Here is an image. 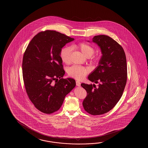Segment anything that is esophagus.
I'll return each instance as SVG.
<instances>
[{
	"label": "esophagus",
	"instance_id": "34e87169",
	"mask_svg": "<svg viewBox=\"0 0 148 148\" xmlns=\"http://www.w3.org/2000/svg\"><path fill=\"white\" fill-rule=\"evenodd\" d=\"M76 86H78V87H80V82L79 81H76Z\"/></svg>",
	"mask_w": 148,
	"mask_h": 148
}]
</instances>
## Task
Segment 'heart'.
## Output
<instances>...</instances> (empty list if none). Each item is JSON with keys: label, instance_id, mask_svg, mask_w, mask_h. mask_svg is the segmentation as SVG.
Here are the masks:
<instances>
[{"label": "heart", "instance_id": "obj_1", "mask_svg": "<svg viewBox=\"0 0 148 148\" xmlns=\"http://www.w3.org/2000/svg\"><path fill=\"white\" fill-rule=\"evenodd\" d=\"M73 47L77 49L82 51L84 55L87 57L92 56L95 53V49L89 44L85 42H79L73 44ZM71 49L69 47H64L61 49L60 53L61 59L63 63L69 64L71 61ZM91 60L93 62H97L99 59L97 57H91ZM89 72L87 68L82 66L74 65L71 66L68 70L69 76L79 80L85 77Z\"/></svg>", "mask_w": 148, "mask_h": 148}]
</instances>
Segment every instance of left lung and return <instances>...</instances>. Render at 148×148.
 I'll list each match as a JSON object with an SVG mask.
<instances>
[{
    "instance_id": "obj_1",
    "label": "left lung",
    "mask_w": 148,
    "mask_h": 148,
    "mask_svg": "<svg viewBox=\"0 0 148 148\" xmlns=\"http://www.w3.org/2000/svg\"><path fill=\"white\" fill-rule=\"evenodd\" d=\"M92 41L100 47L103 54L99 65L88 77L96 84H81L87 95L82 105L88 113L100 115L112 110L123 95L127 81L125 53L122 47L110 36H95Z\"/></svg>"
}]
</instances>
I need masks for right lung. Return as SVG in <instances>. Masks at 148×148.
Instances as JSON below:
<instances>
[{
	"label": "right lung",
	"instance_id": "right-lung-1",
	"mask_svg": "<svg viewBox=\"0 0 148 148\" xmlns=\"http://www.w3.org/2000/svg\"><path fill=\"white\" fill-rule=\"evenodd\" d=\"M74 38L47 30L30 42L23 58L22 72L29 99L39 111L51 114L58 111L66 95L76 85L73 78H62L65 71L61 50Z\"/></svg>",
	"mask_w": 148,
	"mask_h": 148
}]
</instances>
